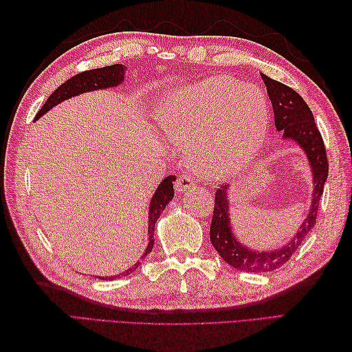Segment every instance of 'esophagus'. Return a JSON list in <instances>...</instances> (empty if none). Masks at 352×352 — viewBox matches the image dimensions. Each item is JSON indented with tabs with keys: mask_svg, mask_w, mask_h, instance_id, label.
Segmentation results:
<instances>
[{
	"mask_svg": "<svg viewBox=\"0 0 352 352\" xmlns=\"http://www.w3.org/2000/svg\"><path fill=\"white\" fill-rule=\"evenodd\" d=\"M192 188H195V182H193V178H190L189 175H180L177 178V183H175V189L178 192H184V190H189Z\"/></svg>",
	"mask_w": 352,
	"mask_h": 352,
	"instance_id": "1",
	"label": "esophagus"
}]
</instances>
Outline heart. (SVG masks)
I'll list each match as a JSON object with an SVG mask.
<instances>
[{"label": "heart", "mask_w": 352, "mask_h": 352, "mask_svg": "<svg viewBox=\"0 0 352 352\" xmlns=\"http://www.w3.org/2000/svg\"><path fill=\"white\" fill-rule=\"evenodd\" d=\"M159 119L170 144L188 148L193 169L218 180L248 166L265 140L269 113L256 87L214 76L168 94Z\"/></svg>", "instance_id": "b5f03b06"}]
</instances>
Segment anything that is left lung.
<instances>
[{
	"mask_svg": "<svg viewBox=\"0 0 352 352\" xmlns=\"http://www.w3.org/2000/svg\"><path fill=\"white\" fill-rule=\"evenodd\" d=\"M266 85V91L272 102L275 129L283 131L284 139H292L304 149L309 157L313 170V201L307 219H305L296 234L292 237L287 245H283L280 250L258 252L248 250L239 243L230 228L228 216V184L221 186L214 193V208L210 226V241L219 256L233 266L237 271L245 272H271L287 263L289 258L300 248L302 241L315 227L319 199L324 193V184L328 177V160L324 145V139L315 122V118L307 102L294 89L269 78L261 74Z\"/></svg>",
	"mask_w": 352,
	"mask_h": 352,
	"instance_id": "left-lung-1",
	"label": "left lung"
}]
</instances>
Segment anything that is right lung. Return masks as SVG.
Returning a JSON list of instances; mask_svg holds the SVG:
<instances>
[{"label": "right lung", "instance_id": "right-lung-1", "mask_svg": "<svg viewBox=\"0 0 352 352\" xmlns=\"http://www.w3.org/2000/svg\"><path fill=\"white\" fill-rule=\"evenodd\" d=\"M124 71L125 66L118 63V65H110V66H104V68H96L91 71H85L80 72L77 76L71 77L69 80H66L63 85L58 86L54 92H52L48 100L45 101L41 110L37 111L34 119H39L42 115L47 113L50 109H52L57 104H60L62 101L72 98V96L85 94V92H91L96 91V89H106V87H115L118 85H121L124 81ZM175 180L174 175H169L166 178H163V182L159 184L157 188L154 197L151 199V206H149V226H148V234H149V242L145 250L144 257L145 258L149 252L153 251V245H154V227L155 222L159 219L160 213L164 210V207L169 204V201L174 198V184L172 182ZM140 265V261H138L133 267L126 269L125 272L119 274V278L121 276H126L131 274L133 271H136L138 266ZM101 280H115L118 278V275L115 276H98Z\"/></svg>", "mask_w": 352, "mask_h": 352}]
</instances>
